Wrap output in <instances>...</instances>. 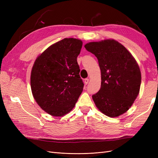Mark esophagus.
Masks as SVG:
<instances>
[{
  "label": "esophagus",
  "instance_id": "obj_1",
  "mask_svg": "<svg viewBox=\"0 0 158 158\" xmlns=\"http://www.w3.org/2000/svg\"><path fill=\"white\" fill-rule=\"evenodd\" d=\"M88 82H89V79H88V78H85V79L84 80V84H85V85H87V84H88Z\"/></svg>",
  "mask_w": 158,
  "mask_h": 158
}]
</instances>
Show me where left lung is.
<instances>
[{"label":"left lung","mask_w":158,"mask_h":158,"mask_svg":"<svg viewBox=\"0 0 158 158\" xmlns=\"http://www.w3.org/2000/svg\"><path fill=\"white\" fill-rule=\"evenodd\" d=\"M98 59L102 85L92 95L95 106L109 117H117L132 106L140 92L141 72L136 60L117 41L109 39L84 45Z\"/></svg>","instance_id":"obj_1"}]
</instances>
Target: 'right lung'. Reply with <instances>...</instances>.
Returning <instances> with one entry per match:
<instances>
[{
    "label": "right lung",
    "mask_w": 158,
    "mask_h": 158,
    "mask_svg": "<svg viewBox=\"0 0 158 158\" xmlns=\"http://www.w3.org/2000/svg\"><path fill=\"white\" fill-rule=\"evenodd\" d=\"M82 41L64 38L37 57L31 72L33 97L39 106L54 117H62L74 107L84 88L77 57Z\"/></svg>",
    "instance_id": "add662e5"
}]
</instances>
